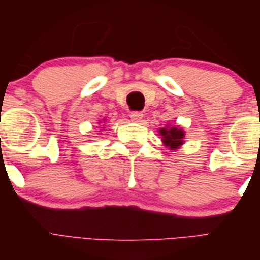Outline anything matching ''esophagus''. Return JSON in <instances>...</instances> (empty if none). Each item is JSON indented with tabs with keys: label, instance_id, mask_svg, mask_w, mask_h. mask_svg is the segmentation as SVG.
I'll list each match as a JSON object with an SVG mask.
<instances>
[{
	"label": "esophagus",
	"instance_id": "obj_1",
	"mask_svg": "<svg viewBox=\"0 0 260 260\" xmlns=\"http://www.w3.org/2000/svg\"><path fill=\"white\" fill-rule=\"evenodd\" d=\"M130 118H132V121H134V122H139V121L143 118V113H142V112H132V113H130Z\"/></svg>",
	"mask_w": 260,
	"mask_h": 260
}]
</instances>
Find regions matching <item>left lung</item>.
Masks as SVG:
<instances>
[{"instance_id":"left-lung-1","label":"left lung","mask_w":260,"mask_h":260,"mask_svg":"<svg viewBox=\"0 0 260 260\" xmlns=\"http://www.w3.org/2000/svg\"><path fill=\"white\" fill-rule=\"evenodd\" d=\"M160 134L162 135V142L165 146H168L171 150H174L177 147H180L183 143V132L181 128L171 127V128H164L160 130Z\"/></svg>"}]
</instances>
